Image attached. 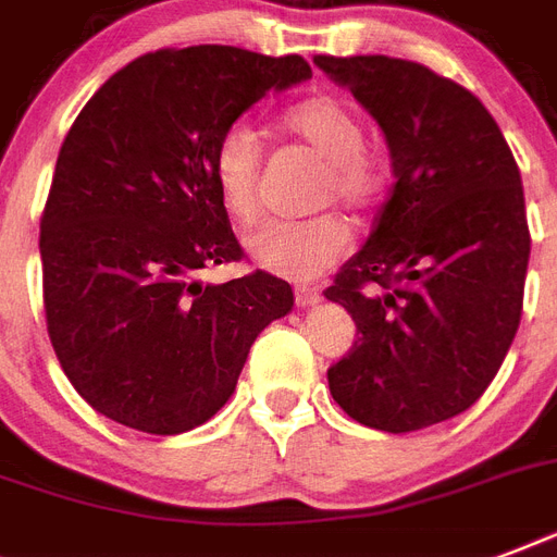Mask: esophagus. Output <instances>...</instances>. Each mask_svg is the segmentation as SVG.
Masks as SVG:
<instances>
[{
    "label": "esophagus",
    "instance_id": "34e87169",
    "mask_svg": "<svg viewBox=\"0 0 557 557\" xmlns=\"http://www.w3.org/2000/svg\"><path fill=\"white\" fill-rule=\"evenodd\" d=\"M295 304L300 306V309H306V306L321 304V292H318V288H309V286H297L295 288Z\"/></svg>",
    "mask_w": 557,
    "mask_h": 557
}]
</instances>
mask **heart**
Masks as SVG:
<instances>
[{
    "label": "heart",
    "instance_id": "b5f03b06",
    "mask_svg": "<svg viewBox=\"0 0 557 557\" xmlns=\"http://www.w3.org/2000/svg\"><path fill=\"white\" fill-rule=\"evenodd\" d=\"M283 126L297 141L326 159L321 178V205L341 201L352 213L372 208L384 176L379 161L364 147V124L347 100L338 95H312L283 115ZM260 138L251 126L236 121L219 135L210 152V176L219 199L236 222L253 225L257 182H260ZM349 227L335 213L304 222H271L248 239V251L265 271L283 277L309 280L332 269L347 253Z\"/></svg>",
    "mask_w": 557,
    "mask_h": 557
}]
</instances>
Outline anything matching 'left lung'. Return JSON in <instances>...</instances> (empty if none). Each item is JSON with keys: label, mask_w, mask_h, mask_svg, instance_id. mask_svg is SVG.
<instances>
[{"label": "left lung", "mask_w": 557, "mask_h": 557, "mask_svg": "<svg viewBox=\"0 0 557 557\" xmlns=\"http://www.w3.org/2000/svg\"><path fill=\"white\" fill-rule=\"evenodd\" d=\"M387 138L396 185L323 295L358 341L326 370L356 422L407 433L474 405L523 312L529 222L518 161L476 95L396 57L318 54Z\"/></svg>", "instance_id": "obj_1"}]
</instances>
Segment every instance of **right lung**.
Listing matches in <instances>:
<instances>
[{
  "label": "right lung",
  "instance_id": "obj_1",
  "mask_svg": "<svg viewBox=\"0 0 557 557\" xmlns=\"http://www.w3.org/2000/svg\"><path fill=\"white\" fill-rule=\"evenodd\" d=\"M312 77L304 57L161 48L74 117L39 219L48 338L74 389L133 431L173 436L225 405L248 349L292 312L286 280L251 271L210 176L213 144L271 89Z\"/></svg>",
  "mask_w": 557,
  "mask_h": 557
}]
</instances>
